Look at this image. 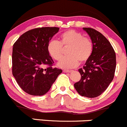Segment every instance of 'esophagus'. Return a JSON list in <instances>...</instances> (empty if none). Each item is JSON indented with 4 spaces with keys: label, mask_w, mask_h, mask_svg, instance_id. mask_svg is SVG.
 <instances>
[{
    "label": "esophagus",
    "mask_w": 127,
    "mask_h": 127,
    "mask_svg": "<svg viewBox=\"0 0 127 127\" xmlns=\"http://www.w3.org/2000/svg\"><path fill=\"white\" fill-rule=\"evenodd\" d=\"M63 71L64 73H70L71 71V70H63Z\"/></svg>",
    "instance_id": "34e87169"
}]
</instances>
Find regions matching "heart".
I'll list each match as a JSON object with an SVG mask.
<instances>
[{
	"label": "heart",
	"mask_w": 127,
	"mask_h": 127,
	"mask_svg": "<svg viewBox=\"0 0 127 127\" xmlns=\"http://www.w3.org/2000/svg\"><path fill=\"white\" fill-rule=\"evenodd\" d=\"M68 56L63 57L58 65L64 68H72L81 63L86 62L93 52L91 39L84 37L83 34L75 30L65 31L60 36V41L51 40L47 44V49L53 59L59 61L64 54V48H68Z\"/></svg>",
	"instance_id": "obj_1"
}]
</instances>
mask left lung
<instances>
[{
  "mask_svg": "<svg viewBox=\"0 0 127 127\" xmlns=\"http://www.w3.org/2000/svg\"><path fill=\"white\" fill-rule=\"evenodd\" d=\"M83 30L92 41L93 52L83 67L78 70L81 80L74 87L81 96L93 98L104 92L113 80L116 56L110 42L101 32L91 28Z\"/></svg>",
  "mask_w": 127,
  "mask_h": 127,
  "instance_id": "8db88e82",
  "label": "left lung"
}]
</instances>
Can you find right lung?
<instances>
[{"label": "right lung", "mask_w": 127, "mask_h": 127, "mask_svg": "<svg viewBox=\"0 0 127 127\" xmlns=\"http://www.w3.org/2000/svg\"><path fill=\"white\" fill-rule=\"evenodd\" d=\"M59 30L57 27L37 28L26 31L13 46L12 74L20 87L32 96L49 91L61 69L54 68L47 44ZM44 65H47L46 69Z\"/></svg>", "instance_id": "add662e5"}]
</instances>
